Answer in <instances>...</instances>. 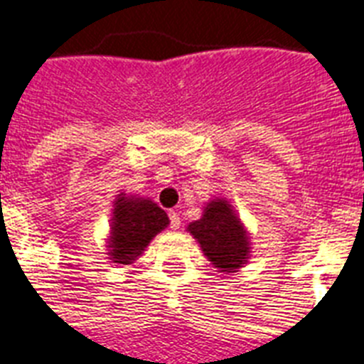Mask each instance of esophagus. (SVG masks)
I'll return each instance as SVG.
<instances>
[{"instance_id":"obj_1","label":"esophagus","mask_w":364,"mask_h":364,"mask_svg":"<svg viewBox=\"0 0 364 364\" xmlns=\"http://www.w3.org/2000/svg\"><path fill=\"white\" fill-rule=\"evenodd\" d=\"M168 217H170V228L179 230V226H181V217H179V213L170 211L168 213Z\"/></svg>"}]
</instances>
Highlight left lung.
Instances as JSON below:
<instances>
[{"label": "left lung", "instance_id": "left-lung-1", "mask_svg": "<svg viewBox=\"0 0 364 364\" xmlns=\"http://www.w3.org/2000/svg\"><path fill=\"white\" fill-rule=\"evenodd\" d=\"M188 232L220 271L233 273L249 258V235L226 200L209 203L203 217L188 226Z\"/></svg>", "mask_w": 364, "mask_h": 364}]
</instances>
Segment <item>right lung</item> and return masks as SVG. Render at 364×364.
I'll use <instances>...</instances> for the list:
<instances>
[{"label": "right lung", "mask_w": 364, "mask_h": 364, "mask_svg": "<svg viewBox=\"0 0 364 364\" xmlns=\"http://www.w3.org/2000/svg\"><path fill=\"white\" fill-rule=\"evenodd\" d=\"M168 215L151 200L117 198L112 218L110 256L115 264H131L156 233L168 226Z\"/></svg>", "instance_id": "add662e5"}]
</instances>
